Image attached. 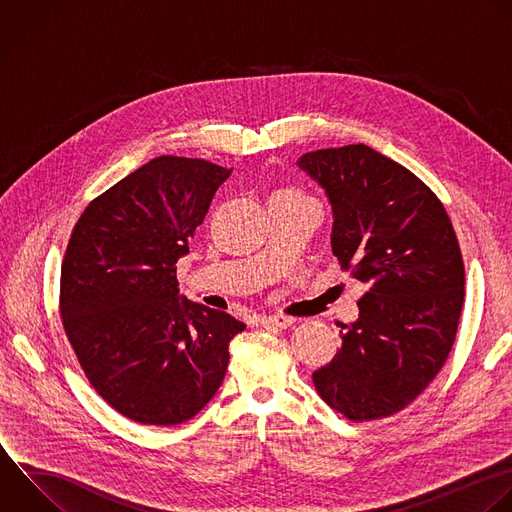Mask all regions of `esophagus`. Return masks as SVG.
Segmentation results:
<instances>
[{
    "label": "esophagus",
    "mask_w": 512,
    "mask_h": 512,
    "mask_svg": "<svg viewBox=\"0 0 512 512\" xmlns=\"http://www.w3.org/2000/svg\"><path fill=\"white\" fill-rule=\"evenodd\" d=\"M292 322L294 320L290 316H282V314H278V316H262V318L256 320V324L262 326V328H288V326H292Z\"/></svg>",
    "instance_id": "obj_1"
}]
</instances>
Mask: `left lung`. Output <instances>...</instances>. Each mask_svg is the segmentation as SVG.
I'll return each instance as SVG.
<instances>
[{
  "mask_svg": "<svg viewBox=\"0 0 512 512\" xmlns=\"http://www.w3.org/2000/svg\"><path fill=\"white\" fill-rule=\"evenodd\" d=\"M298 166L330 200L342 270L368 284L314 386L354 422L390 416L434 380L454 344L464 302L454 228L422 180L364 144L308 152Z\"/></svg>",
  "mask_w": 512,
  "mask_h": 512,
  "instance_id": "obj_1",
  "label": "left lung"
}]
</instances>
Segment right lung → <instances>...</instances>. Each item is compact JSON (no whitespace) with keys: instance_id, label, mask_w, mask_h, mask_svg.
Listing matches in <instances>:
<instances>
[{"instance_id":"1","label":"right lung","mask_w":512,"mask_h":512,"mask_svg":"<svg viewBox=\"0 0 512 512\" xmlns=\"http://www.w3.org/2000/svg\"><path fill=\"white\" fill-rule=\"evenodd\" d=\"M232 170L160 156L92 200L66 248L60 312L96 392L134 422L172 426L220 388L246 324L180 296L176 262Z\"/></svg>"}]
</instances>
